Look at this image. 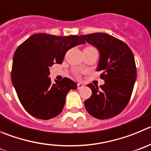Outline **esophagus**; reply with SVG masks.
<instances>
[{
	"instance_id": "34e87169",
	"label": "esophagus",
	"mask_w": 151,
	"mask_h": 151,
	"mask_svg": "<svg viewBox=\"0 0 151 151\" xmlns=\"http://www.w3.org/2000/svg\"><path fill=\"white\" fill-rule=\"evenodd\" d=\"M77 89H82V88L84 87V85L82 83H77Z\"/></svg>"
}]
</instances>
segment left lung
<instances>
[{
  "label": "left lung",
  "mask_w": 151,
  "mask_h": 151,
  "mask_svg": "<svg viewBox=\"0 0 151 151\" xmlns=\"http://www.w3.org/2000/svg\"><path fill=\"white\" fill-rule=\"evenodd\" d=\"M84 40L98 49L100 54L97 70L104 84L92 83L87 86L92 96L84 101L89 114L100 119L119 114L129 101L136 81L135 59L132 50L124 42L105 33L81 35Z\"/></svg>",
  "instance_id": "obj_1"
}]
</instances>
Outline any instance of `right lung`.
Here are the masks:
<instances>
[{
  "label": "right lung",
  "mask_w": 151,
  "mask_h": 151,
  "mask_svg": "<svg viewBox=\"0 0 151 151\" xmlns=\"http://www.w3.org/2000/svg\"><path fill=\"white\" fill-rule=\"evenodd\" d=\"M85 41L77 35L35 34L20 44L13 55L11 81L20 102L32 116L49 119L62 111L65 98L77 83L65 77L52 83L50 67L62 64L66 52Z\"/></svg>",
  "instance_id": "right-lung-1"
}]
</instances>
